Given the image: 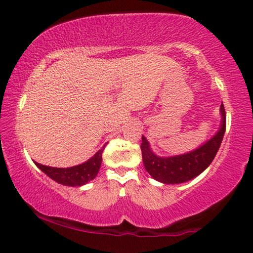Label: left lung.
I'll list each match as a JSON object with an SVG mask.
<instances>
[{
    "label": "left lung",
    "mask_w": 253,
    "mask_h": 253,
    "mask_svg": "<svg viewBox=\"0 0 253 253\" xmlns=\"http://www.w3.org/2000/svg\"><path fill=\"white\" fill-rule=\"evenodd\" d=\"M221 112V126L211 140L203 144L199 149L184 153L181 156L159 157L150 149L146 138H141V153H143L144 167L156 181L165 184H177L193 179L203 172L213 162L221 145L226 129V113L223 104L220 107Z\"/></svg>",
    "instance_id": "obj_1"
}]
</instances>
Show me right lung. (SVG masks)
I'll list each match as a JSON object with an SVG mask.
<instances>
[{"mask_svg":"<svg viewBox=\"0 0 253 253\" xmlns=\"http://www.w3.org/2000/svg\"><path fill=\"white\" fill-rule=\"evenodd\" d=\"M103 149L97 151L94 157H91L85 163L76 165V167L51 168L37 163V162H34V163L42 172H45L53 181L60 183L63 185H69V187H81V185L86 184L89 181L96 177L98 170H100L101 163H102Z\"/></svg>","mask_w":253,"mask_h":253,"instance_id":"add662e5","label":"right lung"}]
</instances>
